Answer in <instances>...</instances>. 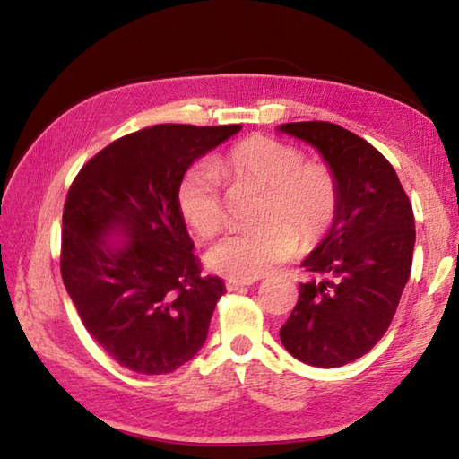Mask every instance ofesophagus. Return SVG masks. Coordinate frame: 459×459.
<instances>
[{"instance_id":"obj_1","label":"esophagus","mask_w":459,"mask_h":459,"mask_svg":"<svg viewBox=\"0 0 459 459\" xmlns=\"http://www.w3.org/2000/svg\"><path fill=\"white\" fill-rule=\"evenodd\" d=\"M255 279H237V277H230L227 281V287L232 291V290H238V287H247V285H253Z\"/></svg>"}]
</instances>
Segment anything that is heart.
Wrapping results in <instances>:
<instances>
[{
  "label": "heart",
  "mask_w": 459,
  "mask_h": 459,
  "mask_svg": "<svg viewBox=\"0 0 459 459\" xmlns=\"http://www.w3.org/2000/svg\"><path fill=\"white\" fill-rule=\"evenodd\" d=\"M214 166L194 164L176 186L182 219L202 238L224 224L221 176L263 190L253 230H235L206 253L208 267L237 279L269 273L301 247H314L328 235L340 211V184L333 169L304 160L298 145L267 135H248L216 158Z\"/></svg>",
  "instance_id": "1"
}]
</instances>
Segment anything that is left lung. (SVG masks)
I'll use <instances>...</instances> for the list:
<instances>
[{"instance_id": "1", "label": "left lung", "mask_w": 459, "mask_h": 459, "mask_svg": "<svg viewBox=\"0 0 459 459\" xmlns=\"http://www.w3.org/2000/svg\"><path fill=\"white\" fill-rule=\"evenodd\" d=\"M279 129L317 147L340 184L336 222L301 263L314 279L299 285L279 336L309 367H344L385 336L397 312L413 263V206L391 161L367 139L328 121Z\"/></svg>"}]
</instances>
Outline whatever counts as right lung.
Segmentation results:
<instances>
[{
	"mask_svg": "<svg viewBox=\"0 0 459 459\" xmlns=\"http://www.w3.org/2000/svg\"><path fill=\"white\" fill-rule=\"evenodd\" d=\"M238 129L161 123L134 131L92 155L68 188L62 281L84 328L121 367L168 375L204 344L224 283L202 273L176 186ZM115 228L130 237L117 249L104 238Z\"/></svg>",
	"mask_w": 459,
	"mask_h": 459,
	"instance_id": "right-lung-1",
	"label": "right lung"
}]
</instances>
